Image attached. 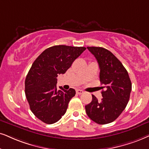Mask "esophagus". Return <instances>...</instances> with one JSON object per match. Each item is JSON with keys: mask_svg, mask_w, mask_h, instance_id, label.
I'll return each mask as SVG.
<instances>
[{"mask_svg": "<svg viewBox=\"0 0 149 149\" xmlns=\"http://www.w3.org/2000/svg\"><path fill=\"white\" fill-rule=\"evenodd\" d=\"M84 93V91L81 89H76V93L78 94V95H80V94H82Z\"/></svg>", "mask_w": 149, "mask_h": 149, "instance_id": "34e87169", "label": "esophagus"}]
</instances>
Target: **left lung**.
<instances>
[{"label": "left lung", "mask_w": 149, "mask_h": 149, "mask_svg": "<svg viewBox=\"0 0 149 149\" xmlns=\"http://www.w3.org/2000/svg\"><path fill=\"white\" fill-rule=\"evenodd\" d=\"M96 58L100 69L102 90L101 101L92 95V101L86 105L90 119L99 125L113 122L125 110L131 91V80L127 69L110 51L99 47H87Z\"/></svg>", "instance_id": "8db88e82"}]
</instances>
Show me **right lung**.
<instances>
[{
  "instance_id": "add662e5",
  "label": "right lung",
  "mask_w": 149,
  "mask_h": 149,
  "mask_svg": "<svg viewBox=\"0 0 149 149\" xmlns=\"http://www.w3.org/2000/svg\"><path fill=\"white\" fill-rule=\"evenodd\" d=\"M85 49L84 47L56 45L45 49L33 62L26 76L24 91L30 109L42 122L52 125L67 111L76 91L57 88V77L64 74Z\"/></svg>"
}]
</instances>
